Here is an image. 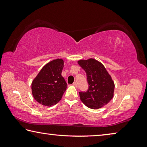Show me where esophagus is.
Here are the masks:
<instances>
[{"label":"esophagus","mask_w":147,"mask_h":147,"mask_svg":"<svg viewBox=\"0 0 147 147\" xmlns=\"http://www.w3.org/2000/svg\"><path fill=\"white\" fill-rule=\"evenodd\" d=\"M73 85L74 86H75V87L78 86V85H77V83H76V82H74V83L73 84Z\"/></svg>","instance_id":"obj_1"}]
</instances>
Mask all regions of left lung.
<instances>
[{"mask_svg":"<svg viewBox=\"0 0 147 147\" xmlns=\"http://www.w3.org/2000/svg\"><path fill=\"white\" fill-rule=\"evenodd\" d=\"M78 63L87 74L89 88L79 92L80 100L88 108L96 109L108 104L114 95L115 84L100 61L93 58L80 59Z\"/></svg>","mask_w":147,"mask_h":147,"instance_id":"left-lung-1","label":"left lung"}]
</instances>
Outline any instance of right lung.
Returning <instances> with one entry per match:
<instances>
[{
    "label": "right lung",
    "instance_id": "1",
    "mask_svg": "<svg viewBox=\"0 0 147 147\" xmlns=\"http://www.w3.org/2000/svg\"><path fill=\"white\" fill-rule=\"evenodd\" d=\"M64 66L63 59L52 60L41 69L32 82V93L38 102L52 106L59 102L67 85L61 71Z\"/></svg>",
    "mask_w": 147,
    "mask_h": 147
}]
</instances>
